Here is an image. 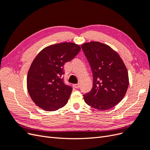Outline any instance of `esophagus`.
Instances as JSON below:
<instances>
[{"mask_svg":"<svg viewBox=\"0 0 150 150\" xmlns=\"http://www.w3.org/2000/svg\"><path fill=\"white\" fill-rule=\"evenodd\" d=\"M74 88H77V89H78V88H79V83H78V84H74Z\"/></svg>","mask_w":150,"mask_h":150,"instance_id":"1","label":"esophagus"}]
</instances>
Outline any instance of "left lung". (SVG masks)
Returning a JSON list of instances; mask_svg holds the SVG:
<instances>
[{"instance_id": "8db88e82", "label": "left lung", "mask_w": 150, "mask_h": 150, "mask_svg": "<svg viewBox=\"0 0 150 150\" xmlns=\"http://www.w3.org/2000/svg\"><path fill=\"white\" fill-rule=\"evenodd\" d=\"M93 76L91 91L83 95L88 105L107 110L118 104L129 85L128 72L120 55L110 46L91 41L81 45Z\"/></svg>"}]
</instances>
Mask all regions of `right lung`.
<instances>
[{
    "label": "right lung",
    "mask_w": 150,
    "mask_h": 150,
    "mask_svg": "<svg viewBox=\"0 0 150 150\" xmlns=\"http://www.w3.org/2000/svg\"><path fill=\"white\" fill-rule=\"evenodd\" d=\"M80 50L75 43H59L44 48L35 57L28 71L27 88L36 105L54 111L67 104L72 89L63 81V66Z\"/></svg>",
    "instance_id": "right-lung-1"
}]
</instances>
